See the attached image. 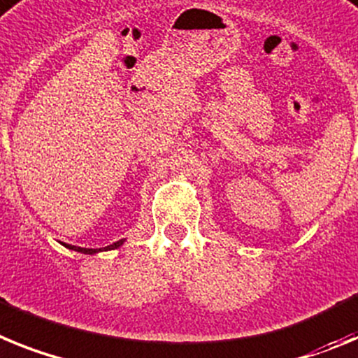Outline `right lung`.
<instances>
[{"mask_svg": "<svg viewBox=\"0 0 358 358\" xmlns=\"http://www.w3.org/2000/svg\"><path fill=\"white\" fill-rule=\"evenodd\" d=\"M122 243L124 241L120 239V241H117V243L110 245V247H104V248H83V247H71V245L68 248H71V250H77V252H83V254H95V252H101V250H113V248L120 247Z\"/></svg>", "mask_w": 358, "mask_h": 358, "instance_id": "obj_1", "label": "right lung"}]
</instances>
